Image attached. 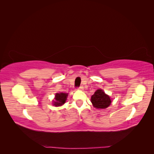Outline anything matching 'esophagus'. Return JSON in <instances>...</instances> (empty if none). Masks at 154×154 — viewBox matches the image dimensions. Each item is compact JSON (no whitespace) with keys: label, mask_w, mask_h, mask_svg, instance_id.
Listing matches in <instances>:
<instances>
[{"label":"esophagus","mask_w":154,"mask_h":154,"mask_svg":"<svg viewBox=\"0 0 154 154\" xmlns=\"http://www.w3.org/2000/svg\"><path fill=\"white\" fill-rule=\"evenodd\" d=\"M78 90H80V91H82V90H83V87L82 85V86H80V87H79L78 88Z\"/></svg>","instance_id":"esophagus-1"}]
</instances>
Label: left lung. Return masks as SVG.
<instances>
[{"instance_id": "8db88e82", "label": "left lung", "mask_w": 154, "mask_h": 154, "mask_svg": "<svg viewBox=\"0 0 154 154\" xmlns=\"http://www.w3.org/2000/svg\"><path fill=\"white\" fill-rule=\"evenodd\" d=\"M91 102L96 109H106L111 104V100L102 89H97L91 96Z\"/></svg>"}]
</instances>
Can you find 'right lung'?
Wrapping results in <instances>:
<instances>
[{
  "label": "right lung",
  "mask_w": 154,
  "mask_h": 154,
  "mask_svg": "<svg viewBox=\"0 0 154 154\" xmlns=\"http://www.w3.org/2000/svg\"><path fill=\"white\" fill-rule=\"evenodd\" d=\"M68 94L67 93H63V92H60L57 93L55 94V98L54 101H53V105L56 106H61L63 105L67 100Z\"/></svg>",
  "instance_id": "add662e5"
}]
</instances>
